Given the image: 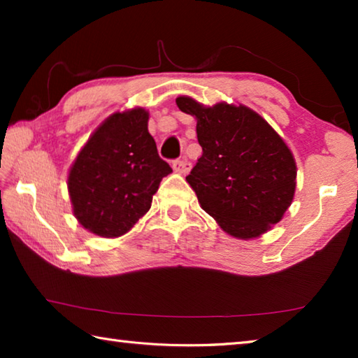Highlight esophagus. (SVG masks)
Wrapping results in <instances>:
<instances>
[{"mask_svg":"<svg viewBox=\"0 0 358 358\" xmlns=\"http://www.w3.org/2000/svg\"><path fill=\"white\" fill-rule=\"evenodd\" d=\"M172 167H173L175 172L187 173L191 171V162L187 159H177V161L172 162Z\"/></svg>","mask_w":358,"mask_h":358,"instance_id":"34e87169","label":"esophagus"}]
</instances>
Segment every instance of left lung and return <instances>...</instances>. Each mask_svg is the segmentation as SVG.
<instances>
[{"label": "left lung", "instance_id": "left-lung-1", "mask_svg": "<svg viewBox=\"0 0 358 358\" xmlns=\"http://www.w3.org/2000/svg\"><path fill=\"white\" fill-rule=\"evenodd\" d=\"M181 112L197 120L202 156L186 181L201 207L235 238L260 237L282 220L296 185L292 151L278 132L246 106L205 107L177 98Z\"/></svg>", "mask_w": 358, "mask_h": 358}]
</instances>
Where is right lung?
<instances>
[{"label":"right lung","instance_id":"1","mask_svg":"<svg viewBox=\"0 0 358 358\" xmlns=\"http://www.w3.org/2000/svg\"><path fill=\"white\" fill-rule=\"evenodd\" d=\"M171 172L148 132V112L142 107L115 112L71 167L72 211L92 234L121 237L150 210L161 180Z\"/></svg>","mask_w":358,"mask_h":358}]
</instances>
